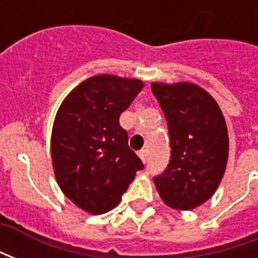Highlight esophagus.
I'll list each match as a JSON object with an SVG mask.
<instances>
[{
    "label": "esophagus",
    "mask_w": 258,
    "mask_h": 258,
    "mask_svg": "<svg viewBox=\"0 0 258 258\" xmlns=\"http://www.w3.org/2000/svg\"><path fill=\"white\" fill-rule=\"evenodd\" d=\"M138 155H140L141 160H142L144 163H146V151H141Z\"/></svg>",
    "instance_id": "esophagus-1"
}]
</instances>
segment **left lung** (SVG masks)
I'll return each mask as SVG.
<instances>
[{"label":"left lung","mask_w":258,"mask_h":258,"mask_svg":"<svg viewBox=\"0 0 258 258\" xmlns=\"http://www.w3.org/2000/svg\"><path fill=\"white\" fill-rule=\"evenodd\" d=\"M166 116L171 157L166 171L153 178L163 202L192 210L214 195L228 160V130L214 98L192 83H152Z\"/></svg>","instance_id":"1"}]
</instances>
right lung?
<instances>
[{
  "label": "right lung",
  "instance_id": "add662e5",
  "mask_svg": "<svg viewBox=\"0 0 258 258\" xmlns=\"http://www.w3.org/2000/svg\"><path fill=\"white\" fill-rule=\"evenodd\" d=\"M142 88L141 80L94 76L77 85L56 113L51 137L55 177L69 199L90 214L114 209L144 168L118 123Z\"/></svg>",
  "mask_w": 258,
  "mask_h": 258
}]
</instances>
